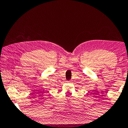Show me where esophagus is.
Masks as SVG:
<instances>
[{
  "label": "esophagus",
  "mask_w": 128,
  "mask_h": 128,
  "mask_svg": "<svg viewBox=\"0 0 128 128\" xmlns=\"http://www.w3.org/2000/svg\"><path fill=\"white\" fill-rule=\"evenodd\" d=\"M67 82H68V83H70V82H72V81L71 80H69V81H68Z\"/></svg>",
  "instance_id": "obj_1"
}]
</instances>
